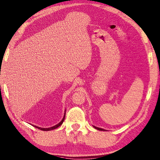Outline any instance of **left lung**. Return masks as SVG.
Returning a JSON list of instances; mask_svg holds the SVG:
<instances>
[{"label":"left lung","instance_id":"left-lung-1","mask_svg":"<svg viewBox=\"0 0 160 160\" xmlns=\"http://www.w3.org/2000/svg\"><path fill=\"white\" fill-rule=\"evenodd\" d=\"M94 127L95 129H98V130H100V131H105V129H101V128H99V127H95V126H94Z\"/></svg>","mask_w":160,"mask_h":160}]
</instances>
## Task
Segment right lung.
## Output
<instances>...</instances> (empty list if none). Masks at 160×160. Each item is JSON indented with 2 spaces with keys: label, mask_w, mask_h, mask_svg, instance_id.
I'll use <instances>...</instances> for the list:
<instances>
[{
  "label": "right lung",
  "mask_w": 160,
  "mask_h": 160,
  "mask_svg": "<svg viewBox=\"0 0 160 160\" xmlns=\"http://www.w3.org/2000/svg\"><path fill=\"white\" fill-rule=\"evenodd\" d=\"M65 115H66V110H65L64 115H63V119L62 120V121H61L59 124H56V125H54V126L52 127H49V128H42V127H37V126H35V125H33V126L36 127V128H38V129H40V130H42V131H51V130H53V129H55L58 128V127H59V126L62 125V123H63V122L64 121Z\"/></svg>",
  "instance_id": "obj_1"
}]
</instances>
